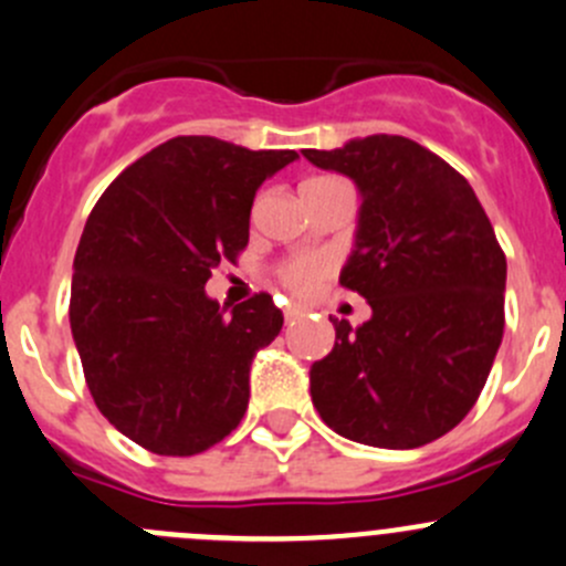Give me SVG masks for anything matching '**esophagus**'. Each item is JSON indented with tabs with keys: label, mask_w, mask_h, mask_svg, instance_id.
Returning a JSON list of instances; mask_svg holds the SVG:
<instances>
[{
	"label": "esophagus",
	"mask_w": 566,
	"mask_h": 566,
	"mask_svg": "<svg viewBox=\"0 0 566 566\" xmlns=\"http://www.w3.org/2000/svg\"><path fill=\"white\" fill-rule=\"evenodd\" d=\"M306 312V306H301V304H284V317H287V321H295V317H301Z\"/></svg>",
	"instance_id": "obj_1"
}]
</instances>
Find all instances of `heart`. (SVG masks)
<instances>
[{"label":"heart","instance_id":"obj_1","mask_svg":"<svg viewBox=\"0 0 566 566\" xmlns=\"http://www.w3.org/2000/svg\"><path fill=\"white\" fill-rule=\"evenodd\" d=\"M328 271H332V262H328L326 256H295V260H290L287 265L279 271V279H282L293 293H315L317 284L328 276Z\"/></svg>","mask_w":566,"mask_h":566}]
</instances>
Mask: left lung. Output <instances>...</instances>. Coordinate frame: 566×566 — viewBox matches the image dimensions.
<instances>
[{"label": "left lung", "instance_id": "left-lung-1", "mask_svg": "<svg viewBox=\"0 0 566 566\" xmlns=\"http://www.w3.org/2000/svg\"><path fill=\"white\" fill-rule=\"evenodd\" d=\"M361 193L339 284L370 321L334 323L310 370L312 403L345 440L409 451L440 440L479 400L503 339L506 254L468 179L400 135L304 149Z\"/></svg>", "mask_w": 566, "mask_h": 566}]
</instances>
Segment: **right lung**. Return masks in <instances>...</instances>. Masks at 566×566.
<instances>
[{
    "label": "right lung",
    "mask_w": 566,
    "mask_h": 566,
    "mask_svg": "<svg viewBox=\"0 0 566 566\" xmlns=\"http://www.w3.org/2000/svg\"><path fill=\"white\" fill-rule=\"evenodd\" d=\"M298 160L207 135L171 137L113 179L80 238L71 334L98 411L140 448L193 457L238 429L254 354L282 332L268 293H205L249 245L256 188Z\"/></svg>",
    "instance_id": "right-lung-1"
}]
</instances>
